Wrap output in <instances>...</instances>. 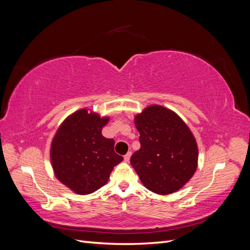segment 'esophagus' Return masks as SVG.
<instances>
[{"instance_id":"1","label":"esophagus","mask_w":250,"mask_h":250,"mask_svg":"<svg viewBox=\"0 0 250 250\" xmlns=\"http://www.w3.org/2000/svg\"><path fill=\"white\" fill-rule=\"evenodd\" d=\"M130 156H131V152L129 151V152H128V153L124 156V161H125V162H129Z\"/></svg>"}]
</instances>
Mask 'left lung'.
<instances>
[{
	"label": "left lung",
	"instance_id": "1",
	"mask_svg": "<svg viewBox=\"0 0 250 250\" xmlns=\"http://www.w3.org/2000/svg\"><path fill=\"white\" fill-rule=\"evenodd\" d=\"M141 148L130 163L151 192L167 195L183 188L197 169L198 147L191 130L175 112L151 105L135 116Z\"/></svg>",
	"mask_w": 250,
	"mask_h": 250
}]
</instances>
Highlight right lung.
I'll return each mask as SVG.
<instances>
[{
  "mask_svg": "<svg viewBox=\"0 0 250 250\" xmlns=\"http://www.w3.org/2000/svg\"><path fill=\"white\" fill-rule=\"evenodd\" d=\"M108 120L80 109L66 118L52 141L55 176L76 194H90L103 187L113 167L123 161L115 152V141L102 135Z\"/></svg>",
  "mask_w": 250,
  "mask_h": 250,
  "instance_id": "add662e5",
  "label": "right lung"
}]
</instances>
